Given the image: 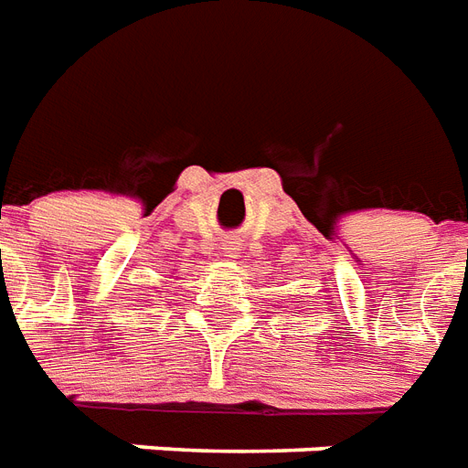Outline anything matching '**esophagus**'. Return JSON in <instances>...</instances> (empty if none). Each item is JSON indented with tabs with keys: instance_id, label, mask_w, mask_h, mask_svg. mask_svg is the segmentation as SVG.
Masks as SVG:
<instances>
[{
	"instance_id": "1",
	"label": "esophagus",
	"mask_w": 468,
	"mask_h": 468,
	"mask_svg": "<svg viewBox=\"0 0 468 468\" xmlns=\"http://www.w3.org/2000/svg\"><path fill=\"white\" fill-rule=\"evenodd\" d=\"M239 241H234V239H229V241H224V251H227V256H237L239 254Z\"/></svg>"
}]
</instances>
